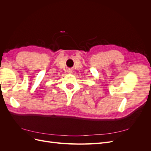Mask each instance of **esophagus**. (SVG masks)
Segmentation results:
<instances>
[{"mask_svg": "<svg viewBox=\"0 0 151 151\" xmlns=\"http://www.w3.org/2000/svg\"><path fill=\"white\" fill-rule=\"evenodd\" d=\"M69 71H68V72H71V71H72V70H68Z\"/></svg>", "mask_w": 151, "mask_h": 151, "instance_id": "obj_1", "label": "esophagus"}]
</instances>
